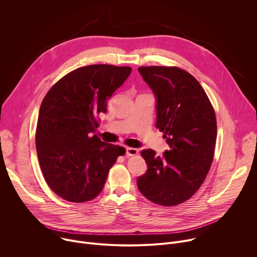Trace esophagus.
<instances>
[{
  "label": "esophagus",
  "instance_id": "1",
  "mask_svg": "<svg viewBox=\"0 0 257 257\" xmlns=\"http://www.w3.org/2000/svg\"><path fill=\"white\" fill-rule=\"evenodd\" d=\"M126 155L128 157H134L138 155V150L133 149V148H126Z\"/></svg>",
  "mask_w": 257,
  "mask_h": 257
}]
</instances>
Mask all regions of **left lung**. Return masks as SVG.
Listing matches in <instances>:
<instances>
[{"label": "left lung", "instance_id": "1", "mask_svg": "<svg viewBox=\"0 0 257 257\" xmlns=\"http://www.w3.org/2000/svg\"><path fill=\"white\" fill-rule=\"evenodd\" d=\"M156 97L157 124L169 151L156 157L141 152L148 165L137 179L139 191L149 200L172 206L189 199L201 186L210 168L216 139L213 107L199 82L177 67H139Z\"/></svg>", "mask_w": 257, "mask_h": 257}]
</instances>
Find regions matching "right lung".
Wrapping results in <instances>:
<instances>
[{"mask_svg": "<svg viewBox=\"0 0 257 257\" xmlns=\"http://www.w3.org/2000/svg\"><path fill=\"white\" fill-rule=\"evenodd\" d=\"M130 67L89 65L70 72L45 96L39 113L35 145L50 188L72 202L95 198L107 173L126 151L95 134L96 116L125 82Z\"/></svg>", "mask_w": 257, "mask_h": 257, "instance_id": "right-lung-1", "label": "right lung"}]
</instances>
